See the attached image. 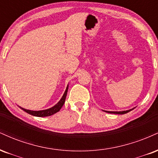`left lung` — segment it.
<instances>
[{"instance_id":"8db88e82","label":"left lung","mask_w":158,"mask_h":158,"mask_svg":"<svg viewBox=\"0 0 158 158\" xmlns=\"http://www.w3.org/2000/svg\"><path fill=\"white\" fill-rule=\"evenodd\" d=\"M134 109V108H133ZM133 109H129V110H127V111H122V112H109V111H104L106 112H108V113H112V114H126V113L130 112V111L132 110Z\"/></svg>"}]
</instances>
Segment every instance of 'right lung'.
<instances>
[{
  "mask_svg": "<svg viewBox=\"0 0 158 158\" xmlns=\"http://www.w3.org/2000/svg\"><path fill=\"white\" fill-rule=\"evenodd\" d=\"M68 88H69V85L66 87V91H65L64 95L63 97L61 98V99L58 101V103H57L56 105H55L54 106L52 107V108L45 109V110H40V111H32V110H29V109H26L22 108V107L19 106L20 109H23L24 112H27L28 114H31L33 116H36V117H47V116H50L52 115V114H55L57 112L60 111V109L62 108V106H64V103H65V100H66V94H67V92H68Z\"/></svg>",
  "mask_w": 158,
  "mask_h": 158,
  "instance_id": "obj_1",
  "label": "right lung"
}]
</instances>
